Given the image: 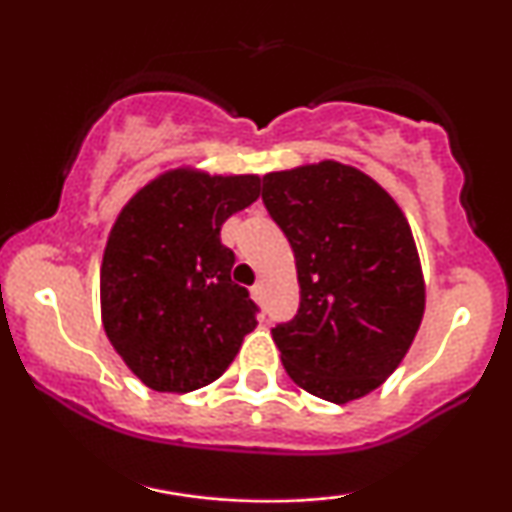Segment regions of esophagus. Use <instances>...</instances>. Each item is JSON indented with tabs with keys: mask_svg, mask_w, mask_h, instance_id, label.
<instances>
[{
	"mask_svg": "<svg viewBox=\"0 0 512 512\" xmlns=\"http://www.w3.org/2000/svg\"><path fill=\"white\" fill-rule=\"evenodd\" d=\"M252 298H255V301H262V284L252 286Z\"/></svg>",
	"mask_w": 512,
	"mask_h": 512,
	"instance_id": "obj_1",
	"label": "esophagus"
}]
</instances>
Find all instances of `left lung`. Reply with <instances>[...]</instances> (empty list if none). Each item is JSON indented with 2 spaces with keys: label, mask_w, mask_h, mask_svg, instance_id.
<instances>
[{
  "label": "left lung",
  "mask_w": 512,
  "mask_h": 512,
  "mask_svg": "<svg viewBox=\"0 0 512 512\" xmlns=\"http://www.w3.org/2000/svg\"><path fill=\"white\" fill-rule=\"evenodd\" d=\"M262 202L289 238L301 305L272 330L298 387L334 404L366 397L407 356L426 284L407 216L354 166L320 161L262 178Z\"/></svg>",
  "instance_id": "left-lung-1"
}]
</instances>
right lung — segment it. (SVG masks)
I'll list each match as a JSON object with an SVG mask.
<instances>
[{
    "label": "right lung",
    "mask_w": 512,
    "mask_h": 512,
    "mask_svg": "<svg viewBox=\"0 0 512 512\" xmlns=\"http://www.w3.org/2000/svg\"><path fill=\"white\" fill-rule=\"evenodd\" d=\"M260 197V175L175 168L122 207L101 264V315L113 349L146 387L214 383L257 327V305L231 281L228 216Z\"/></svg>",
    "instance_id": "obj_1"
}]
</instances>
